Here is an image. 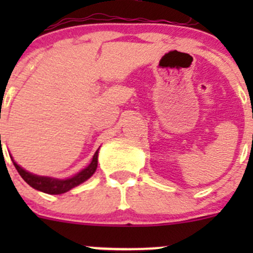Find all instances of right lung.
Listing matches in <instances>:
<instances>
[{"label":"right lung","instance_id":"add662e5","mask_svg":"<svg viewBox=\"0 0 253 253\" xmlns=\"http://www.w3.org/2000/svg\"><path fill=\"white\" fill-rule=\"evenodd\" d=\"M98 155L99 149L96 150L95 154L93 155V159L89 163L88 167H85L84 169H82L81 171H78L77 174H75L67 178H56L50 177V176H40L37 174H32V172L23 169L20 165H18L13 160V157H12V155H9V157H11L17 171L19 172V175L22 176V178L28 183V185L32 186L35 190L40 191V192L48 193V195H61V193H65L67 192V191L72 190L76 186L81 185V183H83L84 181H86L88 178H90L91 176H93L94 172L96 171V168H98Z\"/></svg>","mask_w":253,"mask_h":253}]
</instances>
